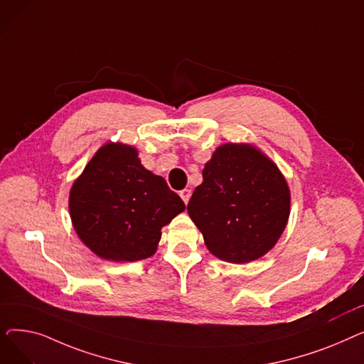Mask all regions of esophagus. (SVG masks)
<instances>
[{"label":"esophagus","mask_w":364,"mask_h":364,"mask_svg":"<svg viewBox=\"0 0 364 364\" xmlns=\"http://www.w3.org/2000/svg\"><path fill=\"white\" fill-rule=\"evenodd\" d=\"M180 196H181V199L184 200V203H187L188 199H190V196H192V192H190L188 188H184V190H181V192H180Z\"/></svg>","instance_id":"34e87169"}]
</instances>
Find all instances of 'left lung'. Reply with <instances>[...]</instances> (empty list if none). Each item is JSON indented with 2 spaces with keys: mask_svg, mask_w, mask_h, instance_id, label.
Returning <instances> with one entry per match:
<instances>
[{
  "mask_svg": "<svg viewBox=\"0 0 364 364\" xmlns=\"http://www.w3.org/2000/svg\"><path fill=\"white\" fill-rule=\"evenodd\" d=\"M202 176L187 213L209 252L235 264L269 252L291 213V192L277 165L252 144L225 143Z\"/></svg>",
  "mask_w": 364,
  "mask_h": 364,
  "instance_id": "left-lung-1",
  "label": "left lung"
}]
</instances>
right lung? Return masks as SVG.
I'll list each match as a JSON object with an SVG mask.
<instances>
[{"label": "right lung", "instance_id": "1", "mask_svg": "<svg viewBox=\"0 0 364 364\" xmlns=\"http://www.w3.org/2000/svg\"><path fill=\"white\" fill-rule=\"evenodd\" d=\"M186 209L166 181L147 171L136 147L102 146L69 195L73 228L103 259L140 261L158 250L162 227Z\"/></svg>", "mask_w": 364, "mask_h": 364}]
</instances>
